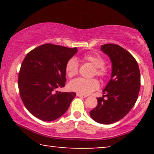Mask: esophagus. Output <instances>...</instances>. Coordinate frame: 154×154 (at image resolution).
<instances>
[{"label": "esophagus", "mask_w": 154, "mask_h": 154, "mask_svg": "<svg viewBox=\"0 0 154 154\" xmlns=\"http://www.w3.org/2000/svg\"><path fill=\"white\" fill-rule=\"evenodd\" d=\"M77 96L78 97H84V98H85V97H87V95H83V94H79V93H77Z\"/></svg>", "instance_id": "34e87169"}]
</instances>
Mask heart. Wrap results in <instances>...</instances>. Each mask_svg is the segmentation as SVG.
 <instances>
[{
    "mask_svg": "<svg viewBox=\"0 0 154 154\" xmlns=\"http://www.w3.org/2000/svg\"><path fill=\"white\" fill-rule=\"evenodd\" d=\"M83 60L90 62L95 67V73L97 75L101 78L106 76L107 71L104 66L105 61L104 58L100 54H88L83 57ZM65 71L69 78L74 76L79 71V62L76 58L71 57L67 61L65 66ZM100 84L96 79H86L83 78H78L69 83V87L71 90L76 92L78 93L88 95L98 89Z\"/></svg>",
    "mask_w": 154,
    "mask_h": 154,
    "instance_id": "b5f03b06",
    "label": "heart"
}]
</instances>
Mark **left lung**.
<instances>
[{
    "mask_svg": "<svg viewBox=\"0 0 154 154\" xmlns=\"http://www.w3.org/2000/svg\"><path fill=\"white\" fill-rule=\"evenodd\" d=\"M101 50L110 58L112 72L102 91L104 95L97 98V106L90 115L97 123L109 125L125 117L134 106L140 89V72L135 59L121 46L105 44Z\"/></svg>",
    "mask_w": 154,
    "mask_h": 154,
    "instance_id": "8db88e82",
    "label": "left lung"
}]
</instances>
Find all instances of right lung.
I'll return each instance as SVG.
<instances>
[{"instance_id": "1", "label": "right lung", "mask_w": 154, "mask_h": 154, "mask_svg": "<svg viewBox=\"0 0 154 154\" xmlns=\"http://www.w3.org/2000/svg\"><path fill=\"white\" fill-rule=\"evenodd\" d=\"M77 48L44 44L29 52L21 65L18 86L25 107L35 117L52 121L64 114L76 94L57 89L65 85V66Z\"/></svg>"}]
</instances>
